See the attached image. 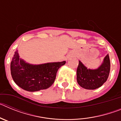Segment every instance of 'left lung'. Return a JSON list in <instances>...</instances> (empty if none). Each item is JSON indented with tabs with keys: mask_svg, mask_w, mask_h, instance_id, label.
Segmentation results:
<instances>
[{
	"mask_svg": "<svg viewBox=\"0 0 121 121\" xmlns=\"http://www.w3.org/2000/svg\"><path fill=\"white\" fill-rule=\"evenodd\" d=\"M110 70V60L108 54L105 56L104 62L96 70L87 69L79 61L77 68V82L82 88L95 90L102 86L108 78Z\"/></svg>",
	"mask_w": 121,
	"mask_h": 121,
	"instance_id": "1",
	"label": "left lung"
}]
</instances>
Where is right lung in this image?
Wrapping results in <instances>:
<instances>
[{
  "label": "right lung",
  "instance_id": "right-lung-1",
  "mask_svg": "<svg viewBox=\"0 0 121 121\" xmlns=\"http://www.w3.org/2000/svg\"><path fill=\"white\" fill-rule=\"evenodd\" d=\"M65 63L63 61L33 65L19 59L17 51L11 62V73L15 83L21 88L36 91L47 89L53 85L57 70Z\"/></svg>",
  "mask_w": 121,
  "mask_h": 121
}]
</instances>
